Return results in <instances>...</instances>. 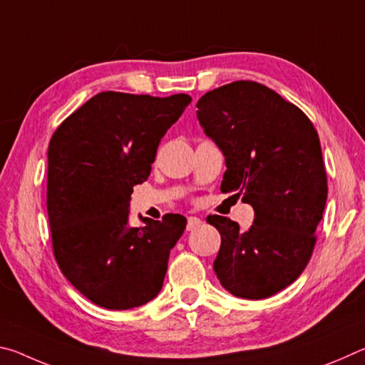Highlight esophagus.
<instances>
[{
  "mask_svg": "<svg viewBox=\"0 0 365 365\" xmlns=\"http://www.w3.org/2000/svg\"><path fill=\"white\" fill-rule=\"evenodd\" d=\"M202 225V220L197 219V217H188V222H187V230L188 232H193L196 230V228H200Z\"/></svg>",
  "mask_w": 365,
  "mask_h": 365,
  "instance_id": "34e87169",
  "label": "esophagus"
}]
</instances>
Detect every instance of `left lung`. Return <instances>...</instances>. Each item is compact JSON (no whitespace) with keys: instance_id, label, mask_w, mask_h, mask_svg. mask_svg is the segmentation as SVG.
<instances>
[{"instance_id":"left-lung-1","label":"left lung","mask_w":365,"mask_h":365,"mask_svg":"<svg viewBox=\"0 0 365 365\" xmlns=\"http://www.w3.org/2000/svg\"><path fill=\"white\" fill-rule=\"evenodd\" d=\"M205 133L225 156L222 193L242 196L255 222L209 215L222 238L214 270L233 296L264 299L306 269L327 201L320 140L302 110L265 85L238 80L196 103Z\"/></svg>"}]
</instances>
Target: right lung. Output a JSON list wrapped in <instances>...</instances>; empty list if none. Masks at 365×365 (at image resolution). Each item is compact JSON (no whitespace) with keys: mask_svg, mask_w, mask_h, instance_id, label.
<instances>
[{"mask_svg":"<svg viewBox=\"0 0 365 365\" xmlns=\"http://www.w3.org/2000/svg\"><path fill=\"white\" fill-rule=\"evenodd\" d=\"M191 98L103 91L72 113L48 148L46 207L61 272L95 304L123 311L163 288L180 214L128 225L133 187L148 180L160 138Z\"/></svg>","mask_w":365,"mask_h":365,"instance_id":"right-lung-1","label":"right lung"}]
</instances>
